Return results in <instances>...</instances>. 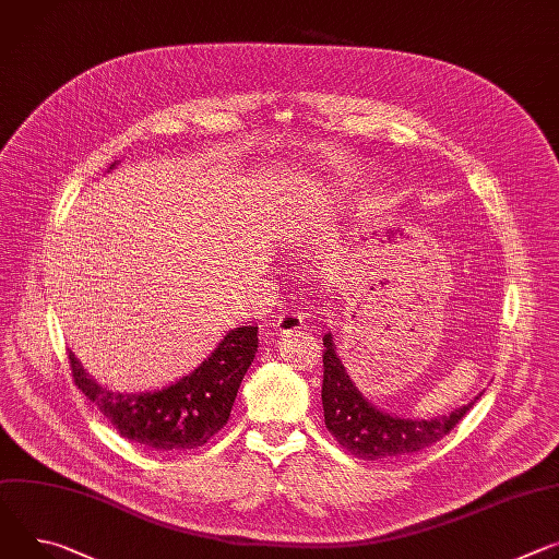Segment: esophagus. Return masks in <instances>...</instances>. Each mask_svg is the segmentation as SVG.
Segmentation results:
<instances>
[{"label": "esophagus", "mask_w": 559, "mask_h": 559, "mask_svg": "<svg viewBox=\"0 0 559 559\" xmlns=\"http://www.w3.org/2000/svg\"><path fill=\"white\" fill-rule=\"evenodd\" d=\"M302 328V314L298 310H285L278 314L276 323H274V330L278 334H292L296 330Z\"/></svg>", "instance_id": "1"}]
</instances>
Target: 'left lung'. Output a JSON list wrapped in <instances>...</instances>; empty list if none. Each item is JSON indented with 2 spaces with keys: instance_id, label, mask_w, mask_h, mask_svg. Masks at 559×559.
Listing matches in <instances>:
<instances>
[{
  "instance_id": "8db88e82",
  "label": "left lung",
  "mask_w": 559,
  "mask_h": 559,
  "mask_svg": "<svg viewBox=\"0 0 559 559\" xmlns=\"http://www.w3.org/2000/svg\"><path fill=\"white\" fill-rule=\"evenodd\" d=\"M323 411L325 426L336 437V441L349 450L354 456L368 462L390 460V456H403L417 452L443 435H448L464 415L473 408L481 392L471 399L466 405H460L448 415L432 419H411L390 415L372 401H368L357 388L338 359V352L332 338V332L323 336Z\"/></svg>"
}]
</instances>
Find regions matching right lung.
Returning <instances> with one entry per match:
<instances>
[{"label":"right lung","mask_w":559,"mask_h":559,"mask_svg":"<svg viewBox=\"0 0 559 559\" xmlns=\"http://www.w3.org/2000/svg\"><path fill=\"white\" fill-rule=\"evenodd\" d=\"M257 347L259 328H234L195 370L154 392L107 390L84 370L73 352H69V361L75 385L120 437L148 450L178 452L207 443L227 424Z\"/></svg>","instance_id":"add662e5"}]
</instances>
